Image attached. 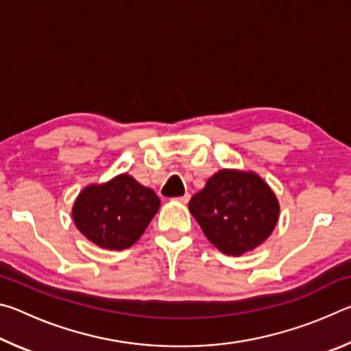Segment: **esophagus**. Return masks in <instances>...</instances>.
<instances>
[{
  "label": "esophagus",
  "mask_w": 351,
  "mask_h": 351,
  "mask_svg": "<svg viewBox=\"0 0 351 351\" xmlns=\"http://www.w3.org/2000/svg\"><path fill=\"white\" fill-rule=\"evenodd\" d=\"M176 199H178V201H180V203H184V204H186V203H187V201L190 199V193H184V195H182V197H178Z\"/></svg>",
  "instance_id": "obj_1"
}]
</instances>
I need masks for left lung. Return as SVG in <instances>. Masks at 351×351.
Here are the masks:
<instances>
[{"instance_id": "left-lung-1", "label": "left lung", "mask_w": 351, "mask_h": 351, "mask_svg": "<svg viewBox=\"0 0 351 351\" xmlns=\"http://www.w3.org/2000/svg\"><path fill=\"white\" fill-rule=\"evenodd\" d=\"M189 210L212 245L241 255L261 245L278 219L276 195L258 175L219 170L189 201Z\"/></svg>"}]
</instances>
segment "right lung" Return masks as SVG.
Instances as JSON below:
<instances>
[{"label": "right lung", "mask_w": 351, "mask_h": 351, "mask_svg": "<svg viewBox=\"0 0 351 351\" xmlns=\"http://www.w3.org/2000/svg\"><path fill=\"white\" fill-rule=\"evenodd\" d=\"M158 195L134 178L119 175L102 186H90L77 197L74 223L100 247H130L144 234L159 209Z\"/></svg>", "instance_id": "obj_1"}]
</instances>
